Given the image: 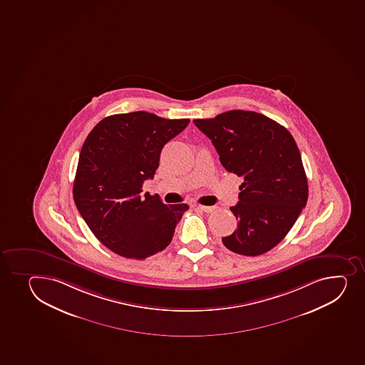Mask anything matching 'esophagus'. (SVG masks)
Returning a JSON list of instances; mask_svg holds the SVG:
<instances>
[{"mask_svg": "<svg viewBox=\"0 0 365 365\" xmlns=\"http://www.w3.org/2000/svg\"><path fill=\"white\" fill-rule=\"evenodd\" d=\"M197 208L201 210V211L206 212V213H211V212L215 210V206H197Z\"/></svg>", "mask_w": 365, "mask_h": 365, "instance_id": "1", "label": "esophagus"}]
</instances>
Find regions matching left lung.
I'll return each mask as SVG.
<instances>
[{
	"mask_svg": "<svg viewBox=\"0 0 365 365\" xmlns=\"http://www.w3.org/2000/svg\"><path fill=\"white\" fill-rule=\"evenodd\" d=\"M194 124L212 140L222 165L243 178L240 201L230 208L238 219L237 229L222 243L240 255L269 252L308 201V180L293 136L267 116L245 110Z\"/></svg>",
	"mask_w": 365,
	"mask_h": 365,
	"instance_id": "left-lung-1",
	"label": "left lung"
}]
</instances>
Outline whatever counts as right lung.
<instances>
[{"label": "right lung", "instance_id": "right-lung-1", "mask_svg": "<svg viewBox=\"0 0 365 365\" xmlns=\"http://www.w3.org/2000/svg\"><path fill=\"white\" fill-rule=\"evenodd\" d=\"M190 120L146 111L108 116L91 130L80 152L73 196L83 220L106 248L143 259L173 241L187 203L165 205L141 195L158 169L160 152Z\"/></svg>", "mask_w": 365, "mask_h": 365}]
</instances>
